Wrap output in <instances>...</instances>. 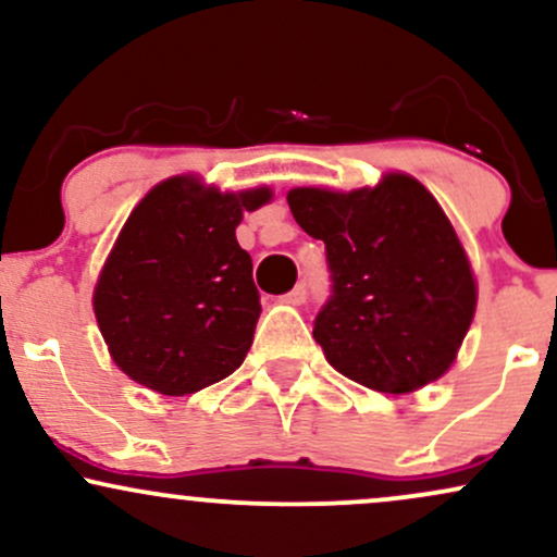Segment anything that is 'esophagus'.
Returning <instances> with one entry per match:
<instances>
[{"label": "esophagus", "mask_w": 557, "mask_h": 557, "mask_svg": "<svg viewBox=\"0 0 557 557\" xmlns=\"http://www.w3.org/2000/svg\"><path fill=\"white\" fill-rule=\"evenodd\" d=\"M306 300V285L304 283H298L296 287H293L290 293H287V296L283 298V304H290V306H300Z\"/></svg>", "instance_id": "34e87169"}]
</instances>
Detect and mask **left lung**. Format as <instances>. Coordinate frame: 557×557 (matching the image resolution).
<instances>
[{"label": "left lung", "mask_w": 557, "mask_h": 557, "mask_svg": "<svg viewBox=\"0 0 557 557\" xmlns=\"http://www.w3.org/2000/svg\"><path fill=\"white\" fill-rule=\"evenodd\" d=\"M296 222L324 240L332 298L314 322L330 367L376 393L440 380L476 314V277L440 201L406 172L354 190H287Z\"/></svg>", "instance_id": "obj_1"}]
</instances>
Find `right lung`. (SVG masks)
Instances as JSON below:
<instances>
[{
	"label": "right lung",
	"mask_w": 557,
	"mask_h": 557,
	"mask_svg": "<svg viewBox=\"0 0 557 557\" xmlns=\"http://www.w3.org/2000/svg\"><path fill=\"white\" fill-rule=\"evenodd\" d=\"M272 198L270 185L220 190L198 175H172L140 198L91 298L120 372L190 395L240 367L261 306L235 227Z\"/></svg>",
	"instance_id": "add662e5"
}]
</instances>
